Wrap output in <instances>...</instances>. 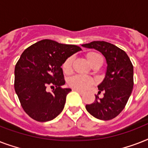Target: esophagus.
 I'll return each instance as SVG.
<instances>
[{"mask_svg": "<svg viewBox=\"0 0 148 148\" xmlns=\"http://www.w3.org/2000/svg\"><path fill=\"white\" fill-rule=\"evenodd\" d=\"M74 91H77V93H79V94H80L81 95H84V92H83V91H81V90H77V89H74Z\"/></svg>", "mask_w": 148, "mask_h": 148, "instance_id": "esophagus-1", "label": "esophagus"}]
</instances>
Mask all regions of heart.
I'll return each instance as SVG.
<instances>
[{"label": "heart", "mask_w": 148, "mask_h": 148, "mask_svg": "<svg viewBox=\"0 0 148 148\" xmlns=\"http://www.w3.org/2000/svg\"><path fill=\"white\" fill-rule=\"evenodd\" d=\"M87 59H88L89 64H91L93 61L97 60L99 58H101V55L95 52H90L87 54ZM72 61L73 58L70 57L65 60L63 64V71L64 73H69L71 71ZM94 84V80L90 77L82 75V74H77L74 76L70 77L68 80V84L70 87H71L74 89H77L80 90H85L89 88L90 86Z\"/></svg>", "instance_id": "obj_1"}]
</instances>
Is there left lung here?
I'll return each instance as SVG.
<instances>
[{
    "mask_svg": "<svg viewBox=\"0 0 148 148\" xmlns=\"http://www.w3.org/2000/svg\"><path fill=\"white\" fill-rule=\"evenodd\" d=\"M82 47L101 52L108 64L105 77L97 86L99 93H104L103 97L99 98L96 95L95 102L87 104L86 109L99 120L113 119L123 110L133 90L132 63L123 50L108 42L92 41Z\"/></svg>",
    "mask_w": 148,
    "mask_h": 148,
    "instance_id": "8db88e82",
    "label": "left lung"
}]
</instances>
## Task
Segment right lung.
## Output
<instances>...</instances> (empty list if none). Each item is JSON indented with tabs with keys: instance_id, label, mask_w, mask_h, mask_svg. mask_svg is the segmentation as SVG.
Segmentation results:
<instances>
[{
	"instance_id": "add662e5",
	"label": "right lung",
	"mask_w": 148,
	"mask_h": 148,
	"mask_svg": "<svg viewBox=\"0 0 148 148\" xmlns=\"http://www.w3.org/2000/svg\"><path fill=\"white\" fill-rule=\"evenodd\" d=\"M80 51L77 45L45 39L22 53L15 66L14 89L22 108L31 118L49 121L61 113L71 90L61 88L65 84L61 66ZM47 86L54 88L52 92L47 91Z\"/></svg>"
}]
</instances>
